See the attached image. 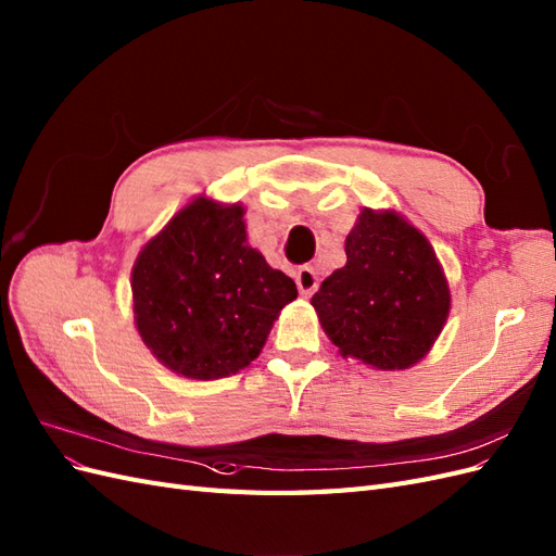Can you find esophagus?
I'll return each mask as SVG.
<instances>
[{"instance_id": "esophagus-1", "label": "esophagus", "mask_w": 556, "mask_h": 556, "mask_svg": "<svg viewBox=\"0 0 556 556\" xmlns=\"http://www.w3.org/2000/svg\"><path fill=\"white\" fill-rule=\"evenodd\" d=\"M294 280H296L299 292L306 294V296H311L315 290H318V274L313 271V266H302V268H299Z\"/></svg>"}]
</instances>
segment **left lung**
<instances>
[{"label": "left lung", "instance_id": "obj_1", "mask_svg": "<svg viewBox=\"0 0 556 556\" xmlns=\"http://www.w3.org/2000/svg\"><path fill=\"white\" fill-rule=\"evenodd\" d=\"M311 304L343 357L390 371L432 349L452 294L428 238L395 210L365 207L346 238V266Z\"/></svg>", "mask_w": 556, "mask_h": 556}]
</instances>
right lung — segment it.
Wrapping results in <instances>:
<instances>
[{"mask_svg": "<svg viewBox=\"0 0 556 556\" xmlns=\"http://www.w3.org/2000/svg\"><path fill=\"white\" fill-rule=\"evenodd\" d=\"M245 207L199 197L149 241L132 266V313L144 346L187 379L248 367L296 285L248 245Z\"/></svg>", "mask_w": 556, "mask_h": 556, "instance_id": "1", "label": "right lung"}]
</instances>
